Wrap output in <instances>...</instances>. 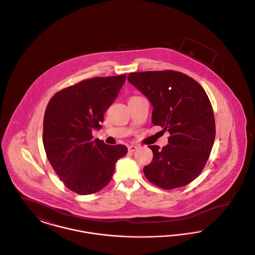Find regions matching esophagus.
Segmentation results:
<instances>
[{
  "label": "esophagus",
  "instance_id": "obj_1",
  "mask_svg": "<svg viewBox=\"0 0 255 255\" xmlns=\"http://www.w3.org/2000/svg\"><path fill=\"white\" fill-rule=\"evenodd\" d=\"M136 149H138V146L134 145V144H131L128 146V151L129 152H134Z\"/></svg>",
  "mask_w": 255,
  "mask_h": 255
}]
</instances>
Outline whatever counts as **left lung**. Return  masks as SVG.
Wrapping results in <instances>:
<instances>
[{
	"label": "left lung",
	"instance_id": "1",
	"mask_svg": "<svg viewBox=\"0 0 255 255\" xmlns=\"http://www.w3.org/2000/svg\"><path fill=\"white\" fill-rule=\"evenodd\" d=\"M128 81L153 106L152 122L170 133L168 144L151 145L143 167L148 181L163 189L188 184L202 172L215 139V121L205 90L179 72L129 73Z\"/></svg>",
	"mask_w": 255,
	"mask_h": 255
}]
</instances>
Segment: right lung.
Wrapping results in <instances>:
<instances>
[{
  "label": "right lung",
  "instance_id": "right-lung-1",
  "mask_svg": "<svg viewBox=\"0 0 255 255\" xmlns=\"http://www.w3.org/2000/svg\"><path fill=\"white\" fill-rule=\"evenodd\" d=\"M126 80V74L95 77L68 87L49 100L44 116L43 143L49 163L65 185L80 195L96 193L109 183L125 145L93 139Z\"/></svg>",
  "mask_w": 255,
  "mask_h": 255
}]
</instances>
